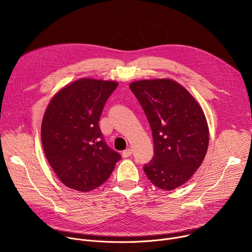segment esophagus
I'll use <instances>...</instances> for the list:
<instances>
[{"mask_svg": "<svg viewBox=\"0 0 252 252\" xmlns=\"http://www.w3.org/2000/svg\"><path fill=\"white\" fill-rule=\"evenodd\" d=\"M131 149H126V151H124L123 152V157L124 158H128V157H130L131 156Z\"/></svg>", "mask_w": 252, "mask_h": 252, "instance_id": "1", "label": "esophagus"}]
</instances>
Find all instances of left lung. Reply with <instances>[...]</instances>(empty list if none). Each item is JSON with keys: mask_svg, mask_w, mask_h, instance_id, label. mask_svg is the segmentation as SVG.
<instances>
[{"mask_svg": "<svg viewBox=\"0 0 252 252\" xmlns=\"http://www.w3.org/2000/svg\"><path fill=\"white\" fill-rule=\"evenodd\" d=\"M153 130L155 156L143 166L153 185L173 190L185 185L201 165L209 129L200 104L181 84L170 79L129 84Z\"/></svg>", "mask_w": 252, "mask_h": 252, "instance_id": "obj_1", "label": "left lung"}]
</instances>
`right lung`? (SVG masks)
<instances>
[{"label": "right lung", "instance_id": "1", "mask_svg": "<svg viewBox=\"0 0 252 252\" xmlns=\"http://www.w3.org/2000/svg\"><path fill=\"white\" fill-rule=\"evenodd\" d=\"M115 81L83 78L62 88L48 104L41 126L45 156L67 188L91 191L110 177L119 153L105 145L98 121L117 89Z\"/></svg>", "mask_w": 252, "mask_h": 252}]
</instances>
